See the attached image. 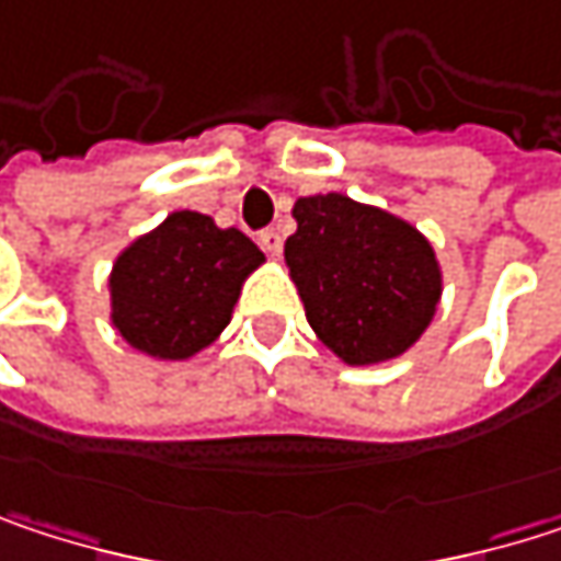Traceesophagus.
Masks as SVG:
<instances>
[{"instance_id": "esophagus-1", "label": "esophagus", "mask_w": 561, "mask_h": 561, "mask_svg": "<svg viewBox=\"0 0 561 561\" xmlns=\"http://www.w3.org/2000/svg\"><path fill=\"white\" fill-rule=\"evenodd\" d=\"M256 240H260V247H263L270 256H279L282 253V233L276 230V227H266V230H260V237H256Z\"/></svg>"}]
</instances>
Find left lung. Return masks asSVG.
Masks as SVG:
<instances>
[{
  "instance_id": "left-lung-1",
  "label": "left lung",
  "mask_w": 561,
  "mask_h": 561,
  "mask_svg": "<svg viewBox=\"0 0 561 561\" xmlns=\"http://www.w3.org/2000/svg\"><path fill=\"white\" fill-rule=\"evenodd\" d=\"M285 263L314 334L347 364H380L428 328L442 273L428 240L344 194L298 197Z\"/></svg>"
}]
</instances>
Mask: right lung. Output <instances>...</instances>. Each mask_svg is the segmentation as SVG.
<instances>
[{"instance_id": "add662e5", "label": "right lung", "mask_w": 561, "mask_h": 561, "mask_svg": "<svg viewBox=\"0 0 561 561\" xmlns=\"http://www.w3.org/2000/svg\"><path fill=\"white\" fill-rule=\"evenodd\" d=\"M260 263V247L237 227L220 230L207 214L174 210L116 260L113 324L136 351L184 360L230 324L240 285Z\"/></svg>"}]
</instances>
